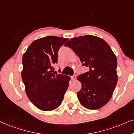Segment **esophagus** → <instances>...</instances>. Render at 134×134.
I'll return each instance as SVG.
<instances>
[{
    "label": "esophagus",
    "instance_id": "1",
    "mask_svg": "<svg viewBox=\"0 0 134 134\" xmlns=\"http://www.w3.org/2000/svg\"><path fill=\"white\" fill-rule=\"evenodd\" d=\"M71 79H72V80H75L76 79V75H72V77H71Z\"/></svg>",
    "mask_w": 134,
    "mask_h": 134
}]
</instances>
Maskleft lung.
Segmentation results:
<instances>
[{"label":"left lung","instance_id":"obj_1","mask_svg":"<svg viewBox=\"0 0 134 134\" xmlns=\"http://www.w3.org/2000/svg\"><path fill=\"white\" fill-rule=\"evenodd\" d=\"M79 57L89 71L77 79L82 88L77 92L80 102L90 109H99L112 97L118 82L117 59L105 41L92 35L70 39L64 44Z\"/></svg>","mask_w":134,"mask_h":134}]
</instances>
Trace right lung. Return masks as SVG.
<instances>
[{"instance_id": "add662e5", "label": "right lung", "mask_w": 134, "mask_h": 134, "mask_svg": "<svg viewBox=\"0 0 134 134\" xmlns=\"http://www.w3.org/2000/svg\"><path fill=\"white\" fill-rule=\"evenodd\" d=\"M69 39L49 36L33 41L23 55L21 78L31 102L42 111H49L61 104L70 77L53 74L58 51Z\"/></svg>"}]
</instances>
